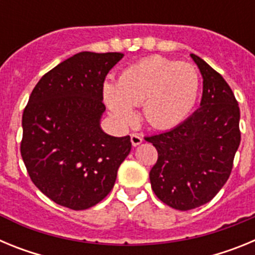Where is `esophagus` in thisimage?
I'll list each match as a JSON object with an SVG mask.
<instances>
[{
	"instance_id": "1",
	"label": "esophagus",
	"mask_w": 255,
	"mask_h": 255,
	"mask_svg": "<svg viewBox=\"0 0 255 255\" xmlns=\"http://www.w3.org/2000/svg\"><path fill=\"white\" fill-rule=\"evenodd\" d=\"M130 140H131V144L134 145V147H136V145H139V144L143 143V138H141V135L136 134V132H132V134L130 135Z\"/></svg>"
}]
</instances>
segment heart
I'll return each mask as SVG.
<instances>
[{"mask_svg":"<svg viewBox=\"0 0 255 255\" xmlns=\"http://www.w3.org/2000/svg\"><path fill=\"white\" fill-rule=\"evenodd\" d=\"M199 75L193 65L162 56H149L126 67L117 83L106 80L103 101L119 125L135 119V106L155 129H170L185 120L194 108Z\"/></svg>","mask_w":255,"mask_h":255,"instance_id":"heart-1","label":"heart"}]
</instances>
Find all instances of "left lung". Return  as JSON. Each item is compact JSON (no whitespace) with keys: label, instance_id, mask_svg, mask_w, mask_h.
I'll use <instances>...</instances> for the list:
<instances>
[{"label":"left lung","instance_id":"left-lung-1","mask_svg":"<svg viewBox=\"0 0 255 255\" xmlns=\"http://www.w3.org/2000/svg\"><path fill=\"white\" fill-rule=\"evenodd\" d=\"M203 76L200 107L168 131L147 136L158 152L149 172L164 204L189 211L208 203L226 184L240 144V108L231 88L206 61L191 53Z\"/></svg>","mask_w":255,"mask_h":255}]
</instances>
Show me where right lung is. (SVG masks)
Returning a JSON list of instances; mask_svg holds the SVG:
<instances>
[{"instance_id":"1","label":"right lung","mask_w":255,"mask_h":255,"mask_svg":"<svg viewBox=\"0 0 255 255\" xmlns=\"http://www.w3.org/2000/svg\"><path fill=\"white\" fill-rule=\"evenodd\" d=\"M120 52H80L44 74L22 114V161L34 185L66 208L82 211L112 190L131 149L130 136L101 129L106 75Z\"/></svg>"}]
</instances>
